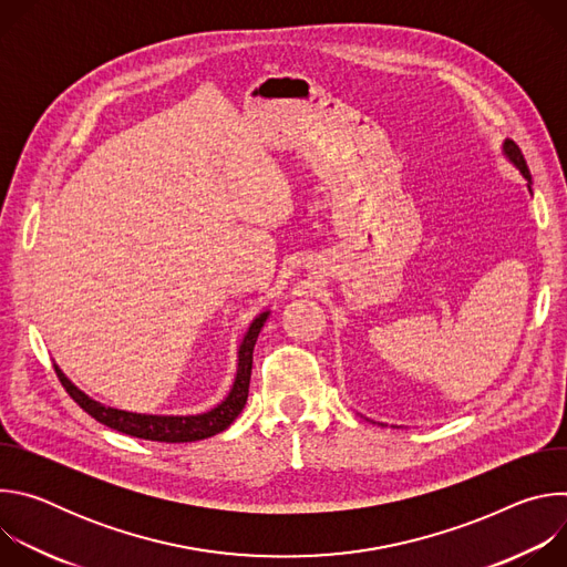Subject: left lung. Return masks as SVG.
Here are the masks:
<instances>
[{
	"label": "left lung",
	"instance_id": "left-lung-1",
	"mask_svg": "<svg viewBox=\"0 0 567 567\" xmlns=\"http://www.w3.org/2000/svg\"><path fill=\"white\" fill-rule=\"evenodd\" d=\"M505 154L514 161V166L523 173V177L527 179V184H532V175H529V168H527V161L520 152V147L514 143V141H505Z\"/></svg>",
	"mask_w": 567,
	"mask_h": 567
}]
</instances>
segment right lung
Masks as SVG:
<instances>
[{"instance_id":"obj_1","label":"right lung","mask_w":567,"mask_h":567,"mask_svg":"<svg viewBox=\"0 0 567 567\" xmlns=\"http://www.w3.org/2000/svg\"><path fill=\"white\" fill-rule=\"evenodd\" d=\"M269 311L260 313L239 346V363H237V377L235 383L228 392V396L219 403L217 409L204 413V415H188V417H164V415H136V413H125L116 411L110 406H103V403L90 399L83 390H78L62 372L55 368V374L69 396L83 409L87 415H92L96 422L138 437V440H150V442H168V444H179V442H197L213 437L221 431H226L235 417L241 413L249 396V383H251V365H254V348L258 341V334L265 326Z\"/></svg>"}]
</instances>
